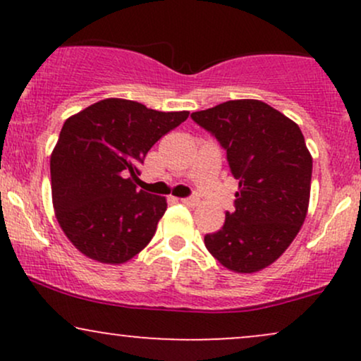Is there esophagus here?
<instances>
[{"label": "esophagus", "instance_id": "1", "mask_svg": "<svg viewBox=\"0 0 361 361\" xmlns=\"http://www.w3.org/2000/svg\"><path fill=\"white\" fill-rule=\"evenodd\" d=\"M183 202L185 205H188V207H197L198 204H200V198H197V197H190V198H183Z\"/></svg>", "mask_w": 361, "mask_h": 361}]
</instances>
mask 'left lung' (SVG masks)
I'll return each mask as SVG.
<instances>
[{"label":"left lung","mask_w":361,"mask_h":361,"mask_svg":"<svg viewBox=\"0 0 361 361\" xmlns=\"http://www.w3.org/2000/svg\"><path fill=\"white\" fill-rule=\"evenodd\" d=\"M192 118L217 137L239 181L235 210L205 235V247L227 270L261 271L283 255L307 215L312 156L300 127L259 100L224 102Z\"/></svg>","instance_id":"8db88e82"}]
</instances>
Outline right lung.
Listing matches in <instances>:
<instances>
[{
    "label": "right lung",
    "mask_w": 361,
    "mask_h": 361,
    "mask_svg": "<svg viewBox=\"0 0 361 361\" xmlns=\"http://www.w3.org/2000/svg\"><path fill=\"white\" fill-rule=\"evenodd\" d=\"M188 115L106 98L66 120L51 154L52 205L81 255L122 264L147 246L168 204L135 188L139 163Z\"/></svg>",
    "instance_id": "obj_1"
}]
</instances>
